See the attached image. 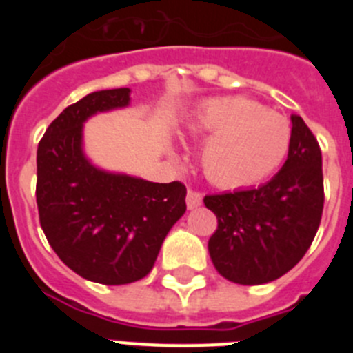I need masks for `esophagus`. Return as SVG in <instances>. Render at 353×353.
Returning <instances> with one entry per match:
<instances>
[{
	"label": "esophagus",
	"instance_id": "34e87169",
	"mask_svg": "<svg viewBox=\"0 0 353 353\" xmlns=\"http://www.w3.org/2000/svg\"><path fill=\"white\" fill-rule=\"evenodd\" d=\"M201 199H203L201 192L194 191V189H189V191H187V198H185L187 208H189V210H192V208H198L199 205H201Z\"/></svg>",
	"mask_w": 353,
	"mask_h": 353
}]
</instances>
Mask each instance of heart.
Returning a JSON list of instances; mask_svg holds the SVG:
<instances>
[{"instance_id":"1","label":"heart","mask_w":353,"mask_h":353,"mask_svg":"<svg viewBox=\"0 0 353 353\" xmlns=\"http://www.w3.org/2000/svg\"><path fill=\"white\" fill-rule=\"evenodd\" d=\"M191 130L212 134L201 152L208 180L221 187H248L281 166L292 127L283 114L244 97H223L201 105Z\"/></svg>"}]
</instances>
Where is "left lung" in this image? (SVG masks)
<instances>
[{
	"instance_id": "1",
	"label": "left lung",
	"mask_w": 353,
	"mask_h": 353,
	"mask_svg": "<svg viewBox=\"0 0 353 353\" xmlns=\"http://www.w3.org/2000/svg\"><path fill=\"white\" fill-rule=\"evenodd\" d=\"M203 201L217 215L208 252L221 276L236 285L285 276L310 249L322 219V152L310 127L292 114L288 159L270 182Z\"/></svg>"
}]
</instances>
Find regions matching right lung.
Masks as SVG:
<instances>
[{
    "instance_id": "obj_1",
    "label": "right lung",
    "mask_w": 353,
    "mask_h": 353,
    "mask_svg": "<svg viewBox=\"0 0 353 353\" xmlns=\"http://www.w3.org/2000/svg\"><path fill=\"white\" fill-rule=\"evenodd\" d=\"M129 104V88L90 93L61 111L37 150L40 226L68 269L101 285L145 277L187 208L183 183L111 173L84 155V121Z\"/></svg>"
}]
</instances>
